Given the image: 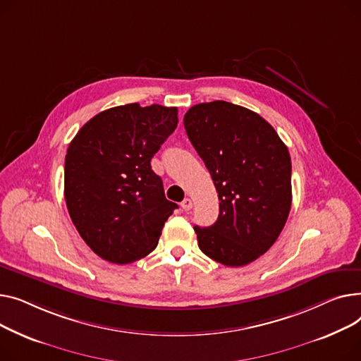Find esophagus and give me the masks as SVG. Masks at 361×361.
<instances>
[{
    "label": "esophagus",
    "mask_w": 361,
    "mask_h": 361,
    "mask_svg": "<svg viewBox=\"0 0 361 361\" xmlns=\"http://www.w3.org/2000/svg\"><path fill=\"white\" fill-rule=\"evenodd\" d=\"M180 207H182L185 211H189L190 208H192V200H190V198H185V200L182 201Z\"/></svg>",
    "instance_id": "34e87169"
}]
</instances>
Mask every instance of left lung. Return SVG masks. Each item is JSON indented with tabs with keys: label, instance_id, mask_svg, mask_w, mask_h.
<instances>
[{
	"label": "left lung",
	"instance_id": "8db88e82",
	"mask_svg": "<svg viewBox=\"0 0 361 361\" xmlns=\"http://www.w3.org/2000/svg\"><path fill=\"white\" fill-rule=\"evenodd\" d=\"M183 125L220 201L217 221L194 227L198 246L223 265H247L274 245L287 221L291 207L287 147L262 116L224 100L192 106Z\"/></svg>",
	"mask_w": 361,
	"mask_h": 361
}]
</instances>
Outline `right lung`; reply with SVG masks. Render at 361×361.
<instances>
[{
	"label": "right lung",
	"instance_id": "add662e5",
	"mask_svg": "<svg viewBox=\"0 0 361 361\" xmlns=\"http://www.w3.org/2000/svg\"><path fill=\"white\" fill-rule=\"evenodd\" d=\"M176 125V108L130 103L97 114L70 142L63 195L80 236L102 259L131 264L157 246L178 204L166 200L150 161Z\"/></svg>",
	"mask_w": 361,
	"mask_h": 361
}]
</instances>
